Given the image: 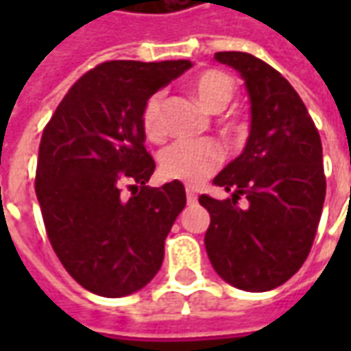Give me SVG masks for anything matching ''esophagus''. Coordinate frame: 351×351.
Listing matches in <instances>:
<instances>
[{
  "mask_svg": "<svg viewBox=\"0 0 351 351\" xmlns=\"http://www.w3.org/2000/svg\"><path fill=\"white\" fill-rule=\"evenodd\" d=\"M186 199H188V205H195L197 203V193L193 190H186Z\"/></svg>",
  "mask_w": 351,
  "mask_h": 351,
  "instance_id": "1",
  "label": "esophagus"
}]
</instances>
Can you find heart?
I'll return each mask as SVG.
<instances>
[{"label": "heart", "instance_id": "heart-1", "mask_svg": "<svg viewBox=\"0 0 351 351\" xmlns=\"http://www.w3.org/2000/svg\"><path fill=\"white\" fill-rule=\"evenodd\" d=\"M191 92L208 112H221L235 95V82L228 73L208 69L195 77ZM143 131L148 138L158 141L165 133L163 125V92L154 93L143 107ZM223 148L216 141H178L160 154V173L167 180L199 186L220 167Z\"/></svg>", "mask_w": 351, "mask_h": 351}]
</instances>
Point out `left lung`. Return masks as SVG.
Returning a JSON list of instances; mask_svg holds the SVG:
<instances>
[{"mask_svg":"<svg viewBox=\"0 0 351 351\" xmlns=\"http://www.w3.org/2000/svg\"><path fill=\"white\" fill-rule=\"evenodd\" d=\"M241 73L250 97L243 154L214 184L228 199L201 195L210 214L205 248L214 271L244 291H269L301 269L325 201L322 138L304 103L276 69L246 52H216ZM244 195V209L238 199Z\"/></svg>","mask_w":351,"mask_h":351,"instance_id":"1","label":"left lung"}]
</instances>
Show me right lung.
Returning <instances> with one entry per match:
<instances>
[{"instance_id": "obj_1", "label": "right lung", "mask_w": 351, "mask_h": 351, "mask_svg": "<svg viewBox=\"0 0 351 351\" xmlns=\"http://www.w3.org/2000/svg\"><path fill=\"white\" fill-rule=\"evenodd\" d=\"M191 65L105 62L73 84L43 131L35 193L47 235L65 271L92 293H135L163 263L186 190L176 180L146 186L156 163L141 114ZM123 180L134 182L130 199L119 193Z\"/></svg>"}]
</instances>
